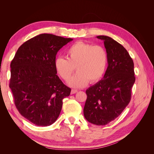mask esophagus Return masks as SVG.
I'll return each instance as SVG.
<instances>
[{"mask_svg":"<svg viewBox=\"0 0 154 154\" xmlns=\"http://www.w3.org/2000/svg\"><path fill=\"white\" fill-rule=\"evenodd\" d=\"M77 92H78V91H77V90H75V89H72V90H71V94H75V93H76Z\"/></svg>","mask_w":154,"mask_h":154,"instance_id":"34e87169","label":"esophagus"}]
</instances>
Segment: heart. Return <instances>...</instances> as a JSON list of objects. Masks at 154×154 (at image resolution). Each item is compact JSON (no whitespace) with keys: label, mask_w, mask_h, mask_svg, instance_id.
Wrapping results in <instances>:
<instances>
[{"label":"heart","mask_w":154,"mask_h":154,"mask_svg":"<svg viewBox=\"0 0 154 154\" xmlns=\"http://www.w3.org/2000/svg\"><path fill=\"white\" fill-rule=\"evenodd\" d=\"M67 59L58 57L54 66L58 76L68 81L76 67L77 72L69 82L72 88H82L88 82L95 83L103 76L108 63V56L104 48L82 42L74 44L66 51Z\"/></svg>","instance_id":"heart-1"}]
</instances>
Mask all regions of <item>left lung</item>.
<instances>
[{
  "instance_id": "1",
  "label": "left lung",
  "mask_w": 154,
  "mask_h": 154,
  "mask_svg": "<svg viewBox=\"0 0 154 154\" xmlns=\"http://www.w3.org/2000/svg\"><path fill=\"white\" fill-rule=\"evenodd\" d=\"M97 38L104 42L108 67L103 78L86 90L83 114L89 123L103 126L118 118L128 105L136 78L133 60L123 46L109 36Z\"/></svg>"
}]
</instances>
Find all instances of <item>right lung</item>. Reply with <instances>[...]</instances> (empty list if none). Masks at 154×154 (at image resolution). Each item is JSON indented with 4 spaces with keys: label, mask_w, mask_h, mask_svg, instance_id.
Returning <instances> with one entry per match:
<instances>
[{
    "label": "right lung",
    "mask_w": 154,
    "mask_h": 154,
    "mask_svg": "<svg viewBox=\"0 0 154 154\" xmlns=\"http://www.w3.org/2000/svg\"><path fill=\"white\" fill-rule=\"evenodd\" d=\"M52 34H41L26 41L11 61L10 88L20 114L32 123L47 127L62 110L63 99L71 89L57 75L54 62L58 51L71 42Z\"/></svg>",
    "instance_id": "1"
}]
</instances>
